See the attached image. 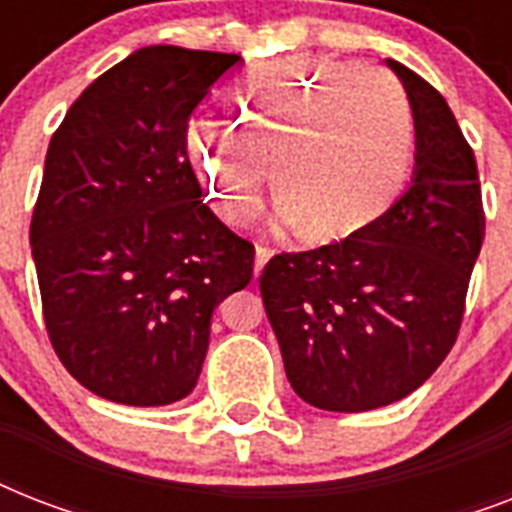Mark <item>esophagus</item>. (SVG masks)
Listing matches in <instances>:
<instances>
[{"instance_id": "obj_1", "label": "esophagus", "mask_w": 512, "mask_h": 512, "mask_svg": "<svg viewBox=\"0 0 512 512\" xmlns=\"http://www.w3.org/2000/svg\"><path fill=\"white\" fill-rule=\"evenodd\" d=\"M268 257H271V249L268 247H257L255 249V276H260L265 268V263H268Z\"/></svg>"}]
</instances>
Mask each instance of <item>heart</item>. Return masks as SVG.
<instances>
[{
    "label": "heart",
    "instance_id": "b5f03b06",
    "mask_svg": "<svg viewBox=\"0 0 512 512\" xmlns=\"http://www.w3.org/2000/svg\"><path fill=\"white\" fill-rule=\"evenodd\" d=\"M233 119H196L185 151L212 207L241 225L260 212L271 164L279 223L342 239L374 223L404 191L417 127L393 76L356 60L284 58L233 92Z\"/></svg>",
    "mask_w": 512,
    "mask_h": 512
}]
</instances>
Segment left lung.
Returning a JSON list of instances; mask_svg holds the SVG:
<instances>
[{
  "label": "left lung",
  "instance_id": "left-lung-1",
  "mask_svg": "<svg viewBox=\"0 0 512 512\" xmlns=\"http://www.w3.org/2000/svg\"><path fill=\"white\" fill-rule=\"evenodd\" d=\"M385 63L417 127L412 183L366 228L281 252L260 276L289 385L327 412L380 409L436 372L457 340L484 244L476 156L452 108L422 76Z\"/></svg>",
  "mask_w": 512,
  "mask_h": 512
}]
</instances>
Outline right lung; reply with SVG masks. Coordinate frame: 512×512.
<instances>
[{"instance_id":"right-lung-1","label":"right lung","mask_w":512,"mask_h":512,"mask_svg":"<svg viewBox=\"0 0 512 512\" xmlns=\"http://www.w3.org/2000/svg\"><path fill=\"white\" fill-rule=\"evenodd\" d=\"M239 55L154 44L108 68L52 135L31 217L47 335L74 380L127 406L196 388L212 313L255 247L201 201L193 108Z\"/></svg>"}]
</instances>
